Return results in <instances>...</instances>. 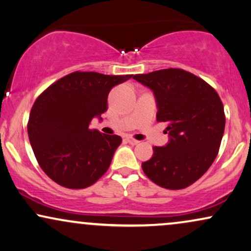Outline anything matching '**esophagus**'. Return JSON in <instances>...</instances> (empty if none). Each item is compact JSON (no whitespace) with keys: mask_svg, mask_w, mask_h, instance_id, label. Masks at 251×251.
I'll list each match as a JSON object with an SVG mask.
<instances>
[{"mask_svg":"<svg viewBox=\"0 0 251 251\" xmlns=\"http://www.w3.org/2000/svg\"><path fill=\"white\" fill-rule=\"evenodd\" d=\"M127 142H128V144H131V145L134 146V145H138L140 141L135 140V139H133V138H127Z\"/></svg>","mask_w":251,"mask_h":251,"instance_id":"34e87169","label":"esophagus"}]
</instances>
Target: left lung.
<instances>
[{
	"mask_svg": "<svg viewBox=\"0 0 251 251\" xmlns=\"http://www.w3.org/2000/svg\"><path fill=\"white\" fill-rule=\"evenodd\" d=\"M133 78L153 90L156 120L167 124L170 138L164 147H153V156L142 163V170L161 188H188L208 170L219 153L226 124L220 97L207 82L180 68Z\"/></svg>",
	"mask_w": 251,
	"mask_h": 251,
	"instance_id": "left-lung-1",
	"label": "left lung"
}]
</instances>
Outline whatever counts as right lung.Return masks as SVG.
Listing matches in <instances>:
<instances>
[{"label":"right lung","instance_id":"obj_1","mask_svg":"<svg viewBox=\"0 0 251 251\" xmlns=\"http://www.w3.org/2000/svg\"><path fill=\"white\" fill-rule=\"evenodd\" d=\"M131 77L74 72L38 96L27 134L38 163L50 179L63 188L84 189L106 173L122 138L89 125L107 110L111 89Z\"/></svg>","mask_w":251,"mask_h":251}]
</instances>
